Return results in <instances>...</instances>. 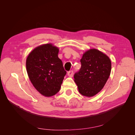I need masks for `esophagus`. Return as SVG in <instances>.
<instances>
[{
	"mask_svg": "<svg viewBox=\"0 0 135 135\" xmlns=\"http://www.w3.org/2000/svg\"><path fill=\"white\" fill-rule=\"evenodd\" d=\"M68 75L70 77H72L73 76V71L70 70L68 73Z\"/></svg>",
	"mask_w": 135,
	"mask_h": 135,
	"instance_id": "1",
	"label": "esophagus"
}]
</instances>
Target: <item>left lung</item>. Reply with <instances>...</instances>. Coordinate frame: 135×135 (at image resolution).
<instances>
[{
	"label": "left lung",
	"mask_w": 135,
	"mask_h": 135,
	"mask_svg": "<svg viewBox=\"0 0 135 135\" xmlns=\"http://www.w3.org/2000/svg\"><path fill=\"white\" fill-rule=\"evenodd\" d=\"M80 62V70L74 76V81L81 95L93 97L107 83L111 73V61L103 52L92 48L84 53Z\"/></svg>",
	"instance_id": "obj_1"
}]
</instances>
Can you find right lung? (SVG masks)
I'll use <instances>...</instances> for the list:
<instances>
[{
    "label": "right lung",
    "instance_id": "add662e5",
    "mask_svg": "<svg viewBox=\"0 0 135 135\" xmlns=\"http://www.w3.org/2000/svg\"><path fill=\"white\" fill-rule=\"evenodd\" d=\"M59 52V48L53 44H44L31 51L26 59L28 76L34 88L44 96L56 95L66 74L58 57Z\"/></svg>",
    "mask_w": 135,
    "mask_h": 135
}]
</instances>
